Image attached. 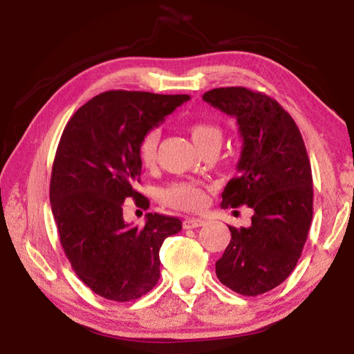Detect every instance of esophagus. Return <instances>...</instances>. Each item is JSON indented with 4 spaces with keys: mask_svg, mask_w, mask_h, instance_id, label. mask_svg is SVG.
Instances as JSON below:
<instances>
[{
    "mask_svg": "<svg viewBox=\"0 0 354 354\" xmlns=\"http://www.w3.org/2000/svg\"><path fill=\"white\" fill-rule=\"evenodd\" d=\"M203 225H205V220L195 218V217H187L183 221L184 230H194V227H200Z\"/></svg>",
    "mask_w": 354,
    "mask_h": 354,
    "instance_id": "obj_1",
    "label": "esophagus"
}]
</instances>
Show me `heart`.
<instances>
[{
	"label": "heart",
	"instance_id": "heart-1",
	"mask_svg": "<svg viewBox=\"0 0 354 354\" xmlns=\"http://www.w3.org/2000/svg\"><path fill=\"white\" fill-rule=\"evenodd\" d=\"M189 133L196 148H203L209 143H221V129L209 122H195L189 127ZM159 143V129H149L139 143V158L145 167L156 162ZM162 200L167 205L183 211H198L205 206L206 196L198 185L190 183H175L162 190Z\"/></svg>",
	"mask_w": 354,
	"mask_h": 354
}]
</instances>
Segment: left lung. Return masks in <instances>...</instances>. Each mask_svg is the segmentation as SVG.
<instances>
[{
    "mask_svg": "<svg viewBox=\"0 0 354 354\" xmlns=\"http://www.w3.org/2000/svg\"><path fill=\"white\" fill-rule=\"evenodd\" d=\"M203 100L234 117L242 137L239 175L226 184L220 206L254 211L248 227L230 226L215 273L231 290L256 297L289 277L306 243L314 198L306 147L289 112L267 95L220 87Z\"/></svg>",
    "mask_w": 354,
    "mask_h": 354,
    "instance_id": "1",
    "label": "left lung"
}]
</instances>
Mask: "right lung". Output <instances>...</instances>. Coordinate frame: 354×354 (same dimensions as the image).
I'll list each match as a JSON object with an SVG mask.
<instances>
[{"label": "right lung", "instance_id": "right-lung-1", "mask_svg": "<svg viewBox=\"0 0 354 354\" xmlns=\"http://www.w3.org/2000/svg\"><path fill=\"white\" fill-rule=\"evenodd\" d=\"M189 95L109 91L75 112L59 142L50 183L61 245L84 284L112 301L140 298L158 284L159 250L181 220L147 214L143 227L123 218L124 200L149 203L140 183L139 143Z\"/></svg>", "mask_w": 354, "mask_h": 354}]
</instances>
